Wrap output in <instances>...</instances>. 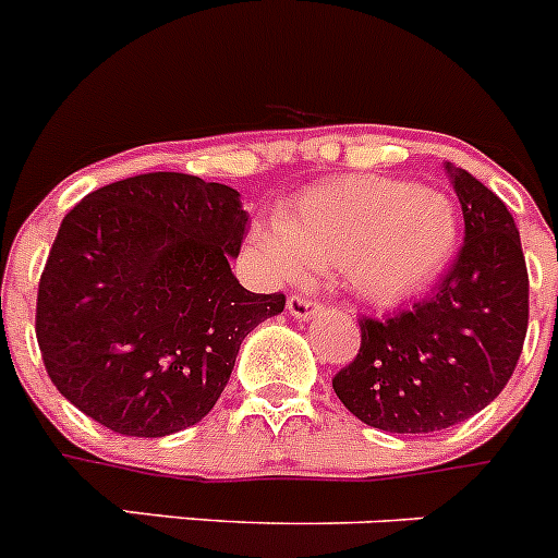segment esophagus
I'll use <instances>...</instances> for the list:
<instances>
[{
    "mask_svg": "<svg viewBox=\"0 0 558 558\" xmlns=\"http://www.w3.org/2000/svg\"><path fill=\"white\" fill-rule=\"evenodd\" d=\"M286 308H289V314L294 316V319H311V316L319 314L322 305L305 294H291L289 303H286Z\"/></svg>",
    "mask_w": 558,
    "mask_h": 558,
    "instance_id": "obj_1",
    "label": "esophagus"
}]
</instances>
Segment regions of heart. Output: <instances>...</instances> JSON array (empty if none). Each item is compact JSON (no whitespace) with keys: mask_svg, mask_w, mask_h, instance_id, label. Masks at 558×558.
Returning <instances> with one entry per match:
<instances>
[{"mask_svg":"<svg viewBox=\"0 0 558 558\" xmlns=\"http://www.w3.org/2000/svg\"><path fill=\"white\" fill-rule=\"evenodd\" d=\"M460 217L446 192L377 175L322 181L291 197L278 226H258L255 247L278 278L338 269L374 305L424 294L454 258Z\"/></svg>","mask_w":558,"mask_h":558,"instance_id":"1","label":"heart"}]
</instances>
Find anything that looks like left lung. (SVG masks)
<instances>
[{
	"label": "left lung",
	"mask_w": 558,
	"mask_h": 558,
	"mask_svg": "<svg viewBox=\"0 0 558 558\" xmlns=\"http://www.w3.org/2000/svg\"><path fill=\"white\" fill-rule=\"evenodd\" d=\"M465 242L426 300L361 319V350L332 377L343 408L383 432H440L504 390L529 330V272L509 208L468 170L446 165Z\"/></svg>",
	"instance_id": "obj_1"
}]
</instances>
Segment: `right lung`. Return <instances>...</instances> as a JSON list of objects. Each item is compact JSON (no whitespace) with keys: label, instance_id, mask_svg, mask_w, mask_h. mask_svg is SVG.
<instances>
[{"label":"right lung","instance_id":"1","mask_svg":"<svg viewBox=\"0 0 558 558\" xmlns=\"http://www.w3.org/2000/svg\"><path fill=\"white\" fill-rule=\"evenodd\" d=\"M239 192L143 173L90 192L62 220L38 283L35 336L51 383L107 429L165 437L197 424L255 325L286 296L231 272Z\"/></svg>","mask_w":558,"mask_h":558}]
</instances>
